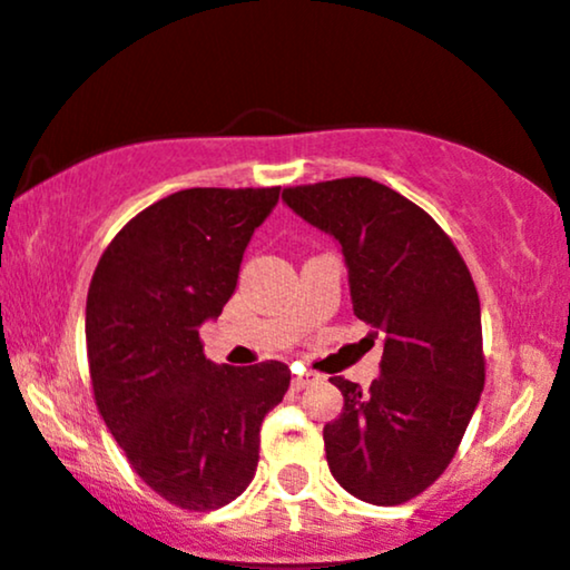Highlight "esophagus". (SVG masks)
<instances>
[{
  "label": "esophagus",
  "instance_id": "1",
  "mask_svg": "<svg viewBox=\"0 0 570 570\" xmlns=\"http://www.w3.org/2000/svg\"><path fill=\"white\" fill-rule=\"evenodd\" d=\"M318 375H313V372H297V375L292 377V389L294 391H303V389H307V385H311L313 381H316Z\"/></svg>",
  "mask_w": 570,
  "mask_h": 570
}]
</instances>
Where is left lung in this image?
<instances>
[{
  "instance_id": "8db88e82",
  "label": "left lung",
  "mask_w": 570,
  "mask_h": 570,
  "mask_svg": "<svg viewBox=\"0 0 570 570\" xmlns=\"http://www.w3.org/2000/svg\"><path fill=\"white\" fill-rule=\"evenodd\" d=\"M281 198L337 240L353 313L383 337L367 391L330 377L345 399L324 426L330 472L377 507L415 499L453 461L485 385L472 273L423 208L367 176L289 187Z\"/></svg>"
}]
</instances>
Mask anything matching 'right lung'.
<instances>
[{
    "label": "right lung",
    "instance_id": "add662e5",
    "mask_svg": "<svg viewBox=\"0 0 570 570\" xmlns=\"http://www.w3.org/2000/svg\"><path fill=\"white\" fill-rule=\"evenodd\" d=\"M281 187L179 189L134 217L98 259L85 305L98 412L155 493L212 512L248 488L259 426L284 399V362L217 367L200 326L238 286Z\"/></svg>",
    "mask_w": 570,
    "mask_h": 570
}]
</instances>
